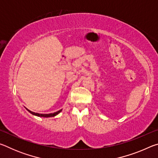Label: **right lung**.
Returning <instances> with one entry per match:
<instances>
[{"label":"right lung","mask_w":158,"mask_h":158,"mask_svg":"<svg viewBox=\"0 0 158 158\" xmlns=\"http://www.w3.org/2000/svg\"><path fill=\"white\" fill-rule=\"evenodd\" d=\"M26 109L28 112H30L31 114L34 115V116H39V117H45V118L53 117V116H56V115H58V114L60 113V112H61V111H62V109H60V110H59V111H58L56 112H54V113H52V114H38V113H35V112L31 111V110H29V109H28L27 108H26Z\"/></svg>","instance_id":"obj_1"}]
</instances>
